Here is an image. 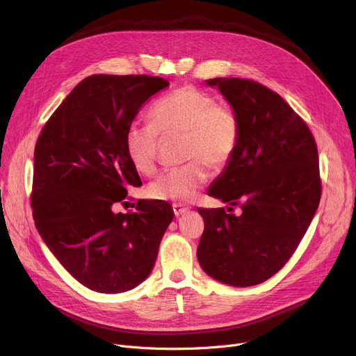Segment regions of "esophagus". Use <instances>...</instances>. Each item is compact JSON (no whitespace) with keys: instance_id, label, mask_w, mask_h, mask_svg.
I'll return each instance as SVG.
<instances>
[{"instance_id":"34e87169","label":"esophagus","mask_w":356,"mask_h":356,"mask_svg":"<svg viewBox=\"0 0 356 356\" xmlns=\"http://www.w3.org/2000/svg\"><path fill=\"white\" fill-rule=\"evenodd\" d=\"M173 211H175V215H176V216H180V215L188 212L189 208H188V207H183L181 203H173Z\"/></svg>"}]
</instances>
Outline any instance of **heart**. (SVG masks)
<instances>
[{
    "mask_svg": "<svg viewBox=\"0 0 356 356\" xmlns=\"http://www.w3.org/2000/svg\"><path fill=\"white\" fill-rule=\"evenodd\" d=\"M152 121H134L125 131L124 145L131 161L143 175H152L157 164L160 130L163 136H184L181 167L161 173L148 188L161 200L188 202L208 181V164L225 167L239 143L241 122L229 105L216 104L211 93L181 86L160 98L152 108Z\"/></svg>",
    "mask_w": 356,
    "mask_h": 356,
    "instance_id": "1",
    "label": "heart"
}]
</instances>
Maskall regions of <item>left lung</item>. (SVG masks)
Instances as JSON below:
<instances>
[{
  "label": "left lung",
  "instance_id": "8db88e82",
  "mask_svg": "<svg viewBox=\"0 0 356 356\" xmlns=\"http://www.w3.org/2000/svg\"><path fill=\"white\" fill-rule=\"evenodd\" d=\"M241 122L231 161L209 196L228 203L197 212L204 229L197 247L203 271L248 287L282 270L300 244L321 202L316 141L306 122L271 89L239 78L208 79ZM234 206L239 214H229Z\"/></svg>",
  "mask_w": 356,
  "mask_h": 356
}]
</instances>
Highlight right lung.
<instances>
[{
	"mask_svg": "<svg viewBox=\"0 0 356 356\" xmlns=\"http://www.w3.org/2000/svg\"><path fill=\"white\" fill-rule=\"evenodd\" d=\"M165 86L147 74H92L53 112L35 143V228L66 271L93 291L141 284L175 218L164 200L140 199L134 212L114 211L128 203V186L143 184L125 152V131Z\"/></svg>",
	"mask_w": 356,
	"mask_h": 356,
	"instance_id": "obj_1",
	"label": "right lung"
}]
</instances>
